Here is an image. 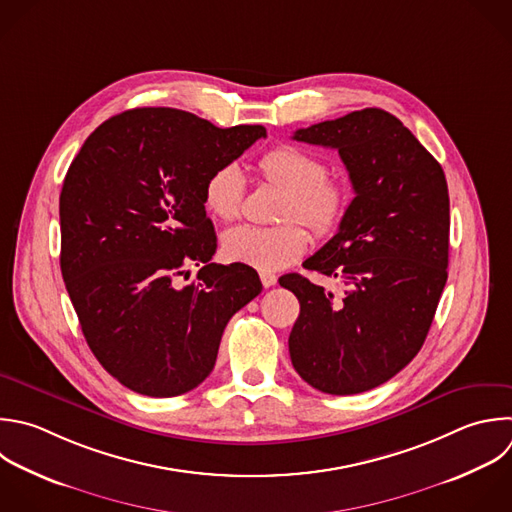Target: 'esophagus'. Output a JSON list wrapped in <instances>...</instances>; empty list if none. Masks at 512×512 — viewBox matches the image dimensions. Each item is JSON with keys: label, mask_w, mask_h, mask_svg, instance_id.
I'll return each instance as SVG.
<instances>
[{"label": "esophagus", "mask_w": 512, "mask_h": 512, "mask_svg": "<svg viewBox=\"0 0 512 512\" xmlns=\"http://www.w3.org/2000/svg\"><path fill=\"white\" fill-rule=\"evenodd\" d=\"M260 280H262L264 288H272L278 282V278L274 274H270V272H260Z\"/></svg>", "instance_id": "esophagus-1"}]
</instances>
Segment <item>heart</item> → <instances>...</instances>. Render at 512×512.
Returning a JSON list of instances; mask_svg holds the SVG:
<instances>
[{"instance_id": "b5f03b06", "label": "heart", "mask_w": 512, "mask_h": 512, "mask_svg": "<svg viewBox=\"0 0 512 512\" xmlns=\"http://www.w3.org/2000/svg\"><path fill=\"white\" fill-rule=\"evenodd\" d=\"M258 172L266 184L282 190L276 218L288 222L230 228L222 236V252L230 262L274 272L296 262L308 248L306 230L290 220H300L320 236L336 232L348 210V190L326 178L328 168L320 158L292 144L268 150L258 160ZM244 194L246 180L234 162L218 166L204 182V206L224 222L240 216Z\"/></svg>"}]
</instances>
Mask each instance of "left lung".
Here are the masks:
<instances>
[{"mask_svg": "<svg viewBox=\"0 0 512 512\" xmlns=\"http://www.w3.org/2000/svg\"><path fill=\"white\" fill-rule=\"evenodd\" d=\"M338 150L352 188L338 232L302 266L340 278L342 296L300 274L288 338L296 372L326 394H358L400 372L422 348L448 272V186L440 164L398 118L366 108L296 130Z\"/></svg>", "mask_w": 512, "mask_h": 512, "instance_id": "left-lung-1", "label": "left lung"}]
</instances>
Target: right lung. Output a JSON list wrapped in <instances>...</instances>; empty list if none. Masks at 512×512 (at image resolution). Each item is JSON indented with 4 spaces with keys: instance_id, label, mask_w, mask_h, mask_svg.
Masks as SVG:
<instances>
[{
    "instance_id": "right-lung-1",
    "label": "right lung",
    "mask_w": 512,
    "mask_h": 512,
    "mask_svg": "<svg viewBox=\"0 0 512 512\" xmlns=\"http://www.w3.org/2000/svg\"><path fill=\"white\" fill-rule=\"evenodd\" d=\"M262 126L216 128L174 108L106 120L60 194L62 276L98 362L126 388L168 398L212 372L228 320L262 290L244 264H214L204 182ZM201 270L182 285L187 266Z\"/></svg>"
}]
</instances>
